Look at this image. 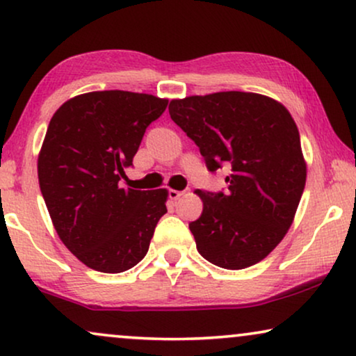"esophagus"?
<instances>
[{
	"label": "esophagus",
	"instance_id": "obj_1",
	"mask_svg": "<svg viewBox=\"0 0 356 356\" xmlns=\"http://www.w3.org/2000/svg\"><path fill=\"white\" fill-rule=\"evenodd\" d=\"M183 191H177V189H170L168 191V196H170V199H172V201H178L179 197L183 196Z\"/></svg>",
	"mask_w": 356,
	"mask_h": 356
}]
</instances>
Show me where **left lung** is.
<instances>
[{
    "mask_svg": "<svg viewBox=\"0 0 356 356\" xmlns=\"http://www.w3.org/2000/svg\"><path fill=\"white\" fill-rule=\"evenodd\" d=\"M168 111L209 172L232 170L225 194L196 189L204 207L189 230L199 254L230 270L257 264L284 240L306 183L290 111L270 97L236 90L172 100Z\"/></svg>",
    "mask_w": 356,
    "mask_h": 356,
    "instance_id": "1",
    "label": "left lung"
}]
</instances>
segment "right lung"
Listing matches in <instances>:
<instances>
[{
    "label": "right lung",
    "instance_id": "add662e5",
    "mask_svg": "<svg viewBox=\"0 0 356 356\" xmlns=\"http://www.w3.org/2000/svg\"><path fill=\"white\" fill-rule=\"evenodd\" d=\"M167 105L138 92H87L50 120L37 162L40 191L60 240L90 269L118 274L147 254L168 191L121 188V178Z\"/></svg>",
    "mask_w": 356,
    "mask_h": 356
}]
</instances>
